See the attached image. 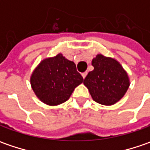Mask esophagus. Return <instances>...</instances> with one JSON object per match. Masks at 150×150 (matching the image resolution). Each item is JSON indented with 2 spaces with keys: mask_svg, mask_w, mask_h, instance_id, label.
Returning a JSON list of instances; mask_svg holds the SVG:
<instances>
[{
  "mask_svg": "<svg viewBox=\"0 0 150 150\" xmlns=\"http://www.w3.org/2000/svg\"><path fill=\"white\" fill-rule=\"evenodd\" d=\"M82 76H83V79L86 78V76H87V72H83V73H82Z\"/></svg>",
  "mask_w": 150,
  "mask_h": 150,
  "instance_id": "obj_1",
  "label": "esophagus"
}]
</instances>
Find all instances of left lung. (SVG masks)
Returning a JSON list of instances; mask_svg holds the SVG:
<instances>
[{"mask_svg": "<svg viewBox=\"0 0 150 150\" xmlns=\"http://www.w3.org/2000/svg\"><path fill=\"white\" fill-rule=\"evenodd\" d=\"M93 70L83 81L93 99L103 105H113L126 93L130 85L129 75L118 61L98 54L92 60Z\"/></svg>", "mask_w": 150, "mask_h": 150, "instance_id": "obj_1", "label": "left lung"}]
</instances>
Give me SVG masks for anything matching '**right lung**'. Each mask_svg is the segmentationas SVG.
Wrapping results in <instances>:
<instances>
[{"mask_svg":"<svg viewBox=\"0 0 150 150\" xmlns=\"http://www.w3.org/2000/svg\"><path fill=\"white\" fill-rule=\"evenodd\" d=\"M30 82L40 100L47 105L57 106L70 98L83 78L73 62L58 53L42 61L32 72Z\"/></svg>","mask_w":150,"mask_h":150,"instance_id":"1","label":"right lung"}]
</instances>
